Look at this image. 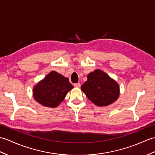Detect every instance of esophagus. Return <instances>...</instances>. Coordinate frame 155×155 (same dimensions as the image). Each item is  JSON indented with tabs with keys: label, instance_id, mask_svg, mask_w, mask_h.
Returning <instances> with one entry per match:
<instances>
[{
	"label": "esophagus",
	"instance_id": "34e87169",
	"mask_svg": "<svg viewBox=\"0 0 155 155\" xmlns=\"http://www.w3.org/2000/svg\"><path fill=\"white\" fill-rule=\"evenodd\" d=\"M74 86L76 88H80L81 87V84L80 83H75L74 84Z\"/></svg>",
	"mask_w": 155,
	"mask_h": 155
}]
</instances>
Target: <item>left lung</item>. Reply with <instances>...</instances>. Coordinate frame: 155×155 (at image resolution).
Wrapping results in <instances>:
<instances>
[{
    "label": "left lung",
    "instance_id": "obj_1",
    "mask_svg": "<svg viewBox=\"0 0 155 155\" xmlns=\"http://www.w3.org/2000/svg\"><path fill=\"white\" fill-rule=\"evenodd\" d=\"M87 98L98 106H106L116 101L120 96L117 82L104 71L96 69L89 73L81 86Z\"/></svg>",
    "mask_w": 155,
    "mask_h": 155
}]
</instances>
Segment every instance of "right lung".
<instances>
[{
    "instance_id": "right-lung-1",
    "label": "right lung",
    "mask_w": 155,
    "mask_h": 155,
    "mask_svg": "<svg viewBox=\"0 0 155 155\" xmlns=\"http://www.w3.org/2000/svg\"><path fill=\"white\" fill-rule=\"evenodd\" d=\"M73 88L69 78L56 71H51L34 86L33 96L35 101L44 106L56 107Z\"/></svg>"
}]
</instances>
